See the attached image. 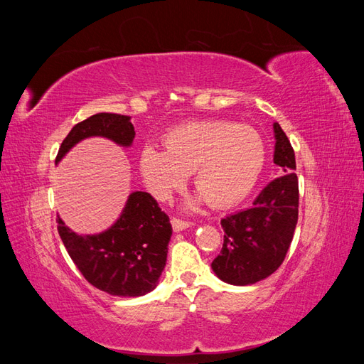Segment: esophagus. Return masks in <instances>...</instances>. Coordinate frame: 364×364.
<instances>
[{
    "label": "esophagus",
    "instance_id": "1",
    "mask_svg": "<svg viewBox=\"0 0 364 364\" xmlns=\"http://www.w3.org/2000/svg\"><path fill=\"white\" fill-rule=\"evenodd\" d=\"M171 226L174 229V232H182V230H185L186 228L193 226V223L183 222V220H179V218H171Z\"/></svg>",
    "mask_w": 364,
    "mask_h": 364
}]
</instances>
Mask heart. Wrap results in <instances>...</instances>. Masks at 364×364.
<instances>
[{"label":"heart","instance_id":"1","mask_svg":"<svg viewBox=\"0 0 364 364\" xmlns=\"http://www.w3.org/2000/svg\"><path fill=\"white\" fill-rule=\"evenodd\" d=\"M164 149L153 144L139 153V171L149 191L167 200L193 171L199 191L186 200L194 211L202 202L223 209L245 200L258 182L266 162L261 135L232 121H190L164 135Z\"/></svg>","mask_w":364,"mask_h":364}]
</instances>
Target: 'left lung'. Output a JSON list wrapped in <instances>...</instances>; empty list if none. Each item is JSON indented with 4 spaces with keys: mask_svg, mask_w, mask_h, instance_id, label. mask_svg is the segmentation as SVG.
I'll return each mask as SVG.
<instances>
[{
    "mask_svg": "<svg viewBox=\"0 0 364 364\" xmlns=\"http://www.w3.org/2000/svg\"><path fill=\"white\" fill-rule=\"evenodd\" d=\"M273 162L282 174L264 186L252 206L222 218L225 241L211 267L230 285H252L269 278L282 264L293 240L299 206L294 151L287 135L273 123Z\"/></svg>",
    "mask_w": 364,
    "mask_h": 364,
    "instance_id": "1",
    "label": "left lung"
}]
</instances>
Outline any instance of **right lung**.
Instances as JSON below:
<instances>
[{"label": "right lung", "instance_id": "right-lung-1", "mask_svg": "<svg viewBox=\"0 0 364 364\" xmlns=\"http://www.w3.org/2000/svg\"><path fill=\"white\" fill-rule=\"evenodd\" d=\"M106 138L129 149L135 127L130 117L95 114L75 124L59 149L56 164L87 138ZM58 230L85 279L111 296L139 297L155 290L165 269L173 234L170 218L149 193H130L115 222L97 234L80 235L58 215Z\"/></svg>", "mask_w": 364, "mask_h": 364}]
</instances>
